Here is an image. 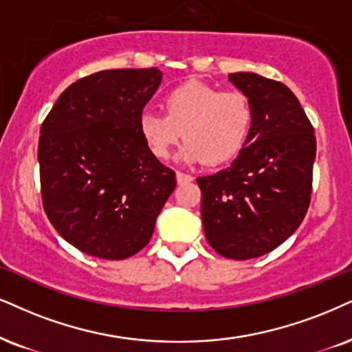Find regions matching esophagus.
Segmentation results:
<instances>
[{"label": "esophagus", "instance_id": "1", "mask_svg": "<svg viewBox=\"0 0 352 352\" xmlns=\"http://www.w3.org/2000/svg\"><path fill=\"white\" fill-rule=\"evenodd\" d=\"M192 179H194V177L190 176V175H186V173H181V171L176 173V181H177V184L190 183V181H192Z\"/></svg>", "mask_w": 352, "mask_h": 352}]
</instances>
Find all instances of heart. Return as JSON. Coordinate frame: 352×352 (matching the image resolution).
<instances>
[{"instance_id":"heart-1","label":"heart","mask_w":352,"mask_h":352,"mask_svg":"<svg viewBox=\"0 0 352 352\" xmlns=\"http://www.w3.org/2000/svg\"><path fill=\"white\" fill-rule=\"evenodd\" d=\"M163 114L143 112L140 133L150 153L168 160L184 137L181 160L210 166L236 158L253 127V106L240 91H220L201 81L171 89Z\"/></svg>"}]
</instances>
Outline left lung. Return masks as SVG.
<instances>
[{"mask_svg": "<svg viewBox=\"0 0 352 352\" xmlns=\"http://www.w3.org/2000/svg\"><path fill=\"white\" fill-rule=\"evenodd\" d=\"M228 80L253 106L248 142L228 168L197 177L207 241L223 258H258L284 243L310 206L314 127L296 94L256 73Z\"/></svg>", "mask_w": 352, "mask_h": 352, "instance_id": "obj_1", "label": "left lung"}]
</instances>
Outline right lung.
<instances>
[{
    "label": "right lung",
    "mask_w": 352,
    "mask_h": 352,
    "mask_svg": "<svg viewBox=\"0 0 352 352\" xmlns=\"http://www.w3.org/2000/svg\"><path fill=\"white\" fill-rule=\"evenodd\" d=\"M160 83L158 68L93 73L60 94L41 127L43 210L65 240L94 258L117 261L145 248L176 188L175 171L140 133Z\"/></svg>",
    "instance_id": "right-lung-1"
}]
</instances>
